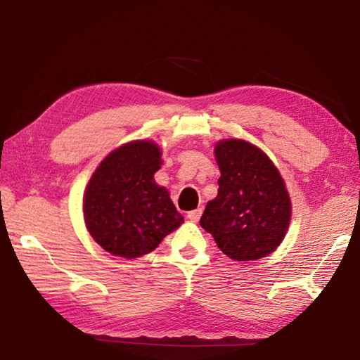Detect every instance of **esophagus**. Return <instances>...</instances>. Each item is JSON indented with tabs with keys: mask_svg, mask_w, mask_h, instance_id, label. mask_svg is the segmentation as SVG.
<instances>
[{
	"mask_svg": "<svg viewBox=\"0 0 360 360\" xmlns=\"http://www.w3.org/2000/svg\"><path fill=\"white\" fill-rule=\"evenodd\" d=\"M200 214H202V208H196V210H191L187 213V218L191 221V222H198Z\"/></svg>",
	"mask_w": 360,
	"mask_h": 360,
	"instance_id": "34e87169",
	"label": "esophagus"
}]
</instances>
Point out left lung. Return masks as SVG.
I'll return each mask as SVG.
<instances>
[{
  "label": "left lung",
  "instance_id": "left-lung-1",
  "mask_svg": "<svg viewBox=\"0 0 360 360\" xmlns=\"http://www.w3.org/2000/svg\"><path fill=\"white\" fill-rule=\"evenodd\" d=\"M219 165L218 196L207 204L199 224L233 261H256L283 240L291 200L279 170L261 148L242 139L214 147Z\"/></svg>",
  "mask_w": 360,
  "mask_h": 360
}]
</instances>
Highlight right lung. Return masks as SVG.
I'll return each mask as SVG.
<instances>
[{"mask_svg": "<svg viewBox=\"0 0 360 360\" xmlns=\"http://www.w3.org/2000/svg\"><path fill=\"white\" fill-rule=\"evenodd\" d=\"M161 164L155 142L133 141L113 150L91 174L82 210L90 236L105 252L141 257L184 222L169 191L155 182Z\"/></svg>", "mask_w": 360, "mask_h": 360, "instance_id": "right-lung-1", "label": "right lung"}]
</instances>
